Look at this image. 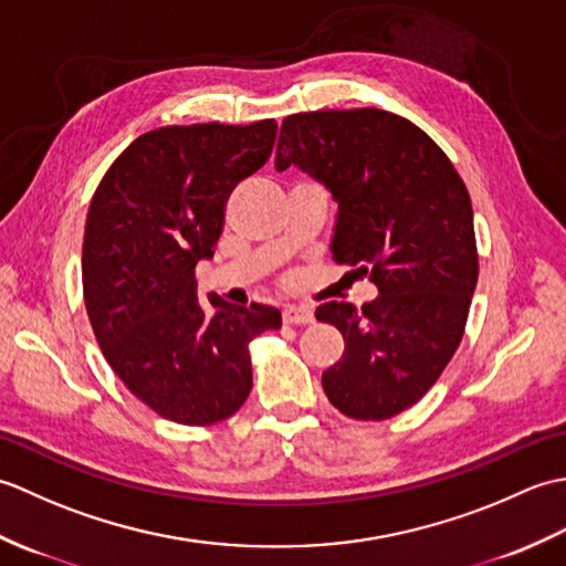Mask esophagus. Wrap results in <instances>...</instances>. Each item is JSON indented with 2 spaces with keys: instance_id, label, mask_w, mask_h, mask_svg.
Here are the masks:
<instances>
[{
  "instance_id": "esophagus-1",
  "label": "esophagus",
  "mask_w": 566,
  "mask_h": 566,
  "mask_svg": "<svg viewBox=\"0 0 566 566\" xmlns=\"http://www.w3.org/2000/svg\"><path fill=\"white\" fill-rule=\"evenodd\" d=\"M282 321L286 326H306V323L314 321V314L306 306H286L282 311Z\"/></svg>"
}]
</instances>
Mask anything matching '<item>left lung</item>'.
Wrapping results in <instances>:
<instances>
[{"mask_svg":"<svg viewBox=\"0 0 566 566\" xmlns=\"http://www.w3.org/2000/svg\"><path fill=\"white\" fill-rule=\"evenodd\" d=\"M290 165L338 201L333 260L379 290L363 308H316L345 340L323 391L345 416L387 420L423 399L462 343L479 276L469 191L436 140L381 109L286 116L274 167Z\"/></svg>","mask_w":566,"mask_h":566,"instance_id":"obj_1","label":"left lung"}]
</instances>
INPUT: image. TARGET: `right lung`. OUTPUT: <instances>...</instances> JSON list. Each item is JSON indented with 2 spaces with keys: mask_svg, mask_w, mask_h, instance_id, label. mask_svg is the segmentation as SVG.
<instances>
[{
  "mask_svg": "<svg viewBox=\"0 0 566 566\" xmlns=\"http://www.w3.org/2000/svg\"><path fill=\"white\" fill-rule=\"evenodd\" d=\"M274 136V118L148 130L92 197L82 245L92 331L128 391L175 423L231 418L252 389L250 340L282 326L272 306L199 302L195 280L228 197L268 163Z\"/></svg>",
  "mask_w": 566,
  "mask_h": 566,
  "instance_id": "1",
  "label": "right lung"
}]
</instances>
